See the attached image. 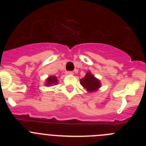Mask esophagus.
<instances>
[{
    "label": "esophagus",
    "instance_id": "34e87169",
    "mask_svg": "<svg viewBox=\"0 0 146 146\" xmlns=\"http://www.w3.org/2000/svg\"><path fill=\"white\" fill-rule=\"evenodd\" d=\"M66 73V74H73V72L72 71H67Z\"/></svg>",
    "mask_w": 146,
    "mask_h": 146
}]
</instances>
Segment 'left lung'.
Wrapping results in <instances>:
<instances>
[{"mask_svg":"<svg viewBox=\"0 0 146 146\" xmlns=\"http://www.w3.org/2000/svg\"><path fill=\"white\" fill-rule=\"evenodd\" d=\"M80 84L89 92L96 91L101 86L99 80L95 78L90 72H88L85 77L80 80Z\"/></svg>","mask_w":146,"mask_h":146,"instance_id":"8db88e82","label":"left lung"}]
</instances>
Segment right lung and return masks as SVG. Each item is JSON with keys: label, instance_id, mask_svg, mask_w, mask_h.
Wrapping results in <instances>:
<instances>
[{"label": "right lung", "instance_id": "add662e5", "mask_svg": "<svg viewBox=\"0 0 146 146\" xmlns=\"http://www.w3.org/2000/svg\"><path fill=\"white\" fill-rule=\"evenodd\" d=\"M58 83V79L55 76L52 77H49L47 80V84L46 86H51V85H56Z\"/></svg>", "mask_w": 146, "mask_h": 146}]
</instances>
